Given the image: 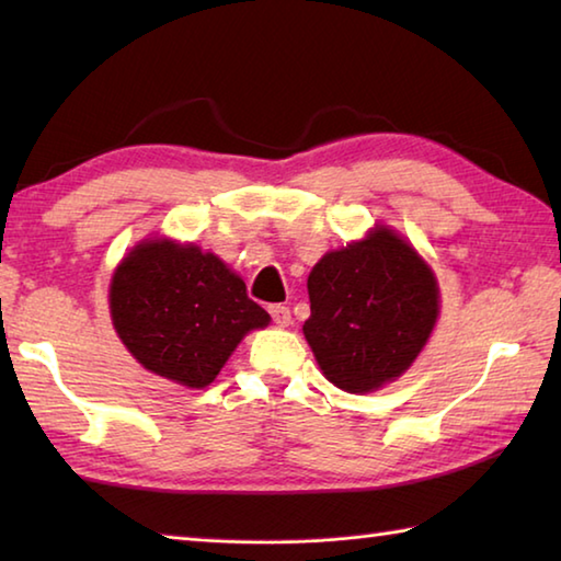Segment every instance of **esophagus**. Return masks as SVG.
Listing matches in <instances>:
<instances>
[{"label": "esophagus", "instance_id": "1", "mask_svg": "<svg viewBox=\"0 0 561 561\" xmlns=\"http://www.w3.org/2000/svg\"><path fill=\"white\" fill-rule=\"evenodd\" d=\"M270 314H272V319H274V324L282 327V329L291 324V311H289L287 307H282V304H272Z\"/></svg>", "mask_w": 561, "mask_h": 561}]
</instances>
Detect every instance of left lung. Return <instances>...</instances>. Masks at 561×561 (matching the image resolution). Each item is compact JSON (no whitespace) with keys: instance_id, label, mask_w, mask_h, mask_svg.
<instances>
[{"instance_id":"1","label":"left lung","mask_w":561,"mask_h":561,"mask_svg":"<svg viewBox=\"0 0 561 561\" xmlns=\"http://www.w3.org/2000/svg\"><path fill=\"white\" fill-rule=\"evenodd\" d=\"M311 317L304 339L327 381L371 393L401 378L440 317V287L428 262L393 227L321 257L307 279Z\"/></svg>"}]
</instances>
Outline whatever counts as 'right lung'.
Returning <instances> with one entry per match:
<instances>
[{"mask_svg": "<svg viewBox=\"0 0 561 561\" xmlns=\"http://www.w3.org/2000/svg\"><path fill=\"white\" fill-rule=\"evenodd\" d=\"M111 321L146 371L185 388L210 386L227 358L270 314L215 252L173 237H146L118 262Z\"/></svg>", "mask_w": 561, "mask_h": 561, "instance_id": "right-lung-1", "label": "right lung"}]
</instances>
